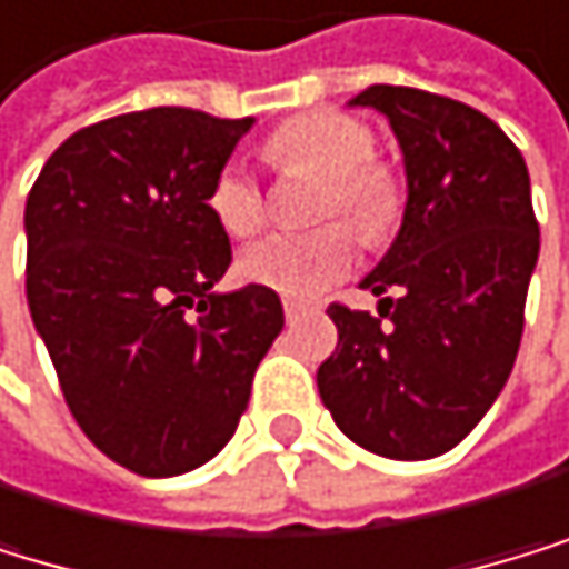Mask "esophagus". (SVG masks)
Returning a JSON list of instances; mask_svg holds the SVG:
<instances>
[{
    "instance_id": "obj_1",
    "label": "esophagus",
    "mask_w": 569,
    "mask_h": 569,
    "mask_svg": "<svg viewBox=\"0 0 569 569\" xmlns=\"http://www.w3.org/2000/svg\"><path fill=\"white\" fill-rule=\"evenodd\" d=\"M303 310H307V303H303V300H293V297L282 300V313H287V321H297Z\"/></svg>"
}]
</instances>
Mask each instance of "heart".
<instances>
[{
	"label": "heart",
	"mask_w": 569,
	"mask_h": 569,
	"mask_svg": "<svg viewBox=\"0 0 569 569\" xmlns=\"http://www.w3.org/2000/svg\"><path fill=\"white\" fill-rule=\"evenodd\" d=\"M276 172H310L325 179L318 220L341 217L362 241H380L400 213V186L377 158L372 130L346 113H307L282 123L266 141ZM207 210L231 238H248L266 223V197L244 161L231 158L217 169ZM349 228L328 223L310 234H269L248 244L238 272L256 287L282 297H313L346 276L356 262Z\"/></svg>",
	"instance_id": "heart-1"
}]
</instances>
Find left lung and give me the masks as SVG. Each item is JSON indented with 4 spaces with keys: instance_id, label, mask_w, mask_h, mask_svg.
Here are the masks:
<instances>
[{
    "instance_id": "obj_1",
    "label": "left lung",
    "mask_w": 569,
    "mask_h": 569,
    "mask_svg": "<svg viewBox=\"0 0 569 569\" xmlns=\"http://www.w3.org/2000/svg\"><path fill=\"white\" fill-rule=\"evenodd\" d=\"M403 151V223L362 279L369 310L331 303L338 346L318 390L346 436L387 459L442 456L505 390L526 328L539 223L521 151L480 110L408 86H369Z\"/></svg>"
}]
</instances>
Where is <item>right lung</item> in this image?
Returning <instances> with one entry per match:
<instances>
[{"instance_id":"add662e5","label":"right lung","mask_w":569,"mask_h":569,"mask_svg":"<svg viewBox=\"0 0 569 569\" xmlns=\"http://www.w3.org/2000/svg\"><path fill=\"white\" fill-rule=\"evenodd\" d=\"M186 107L82 127L27 197V303L71 418L141 477H179L231 442L282 331L272 290L213 293L231 266L207 210L251 130Z\"/></svg>"}]
</instances>
